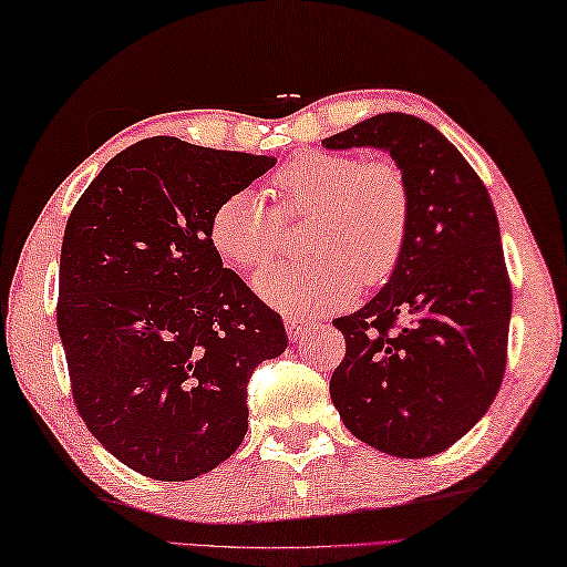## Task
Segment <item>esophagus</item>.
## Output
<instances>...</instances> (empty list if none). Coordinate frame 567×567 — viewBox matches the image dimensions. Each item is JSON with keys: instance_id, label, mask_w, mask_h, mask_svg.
<instances>
[{"instance_id": "esophagus-1", "label": "esophagus", "mask_w": 567, "mask_h": 567, "mask_svg": "<svg viewBox=\"0 0 567 567\" xmlns=\"http://www.w3.org/2000/svg\"><path fill=\"white\" fill-rule=\"evenodd\" d=\"M286 330H288V338L293 342H303L310 338V332H316L318 326L313 320H300V318H286Z\"/></svg>"}]
</instances>
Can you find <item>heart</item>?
Segmentation results:
<instances>
[{"instance_id": "obj_1", "label": "heart", "mask_w": 567, "mask_h": 567, "mask_svg": "<svg viewBox=\"0 0 567 567\" xmlns=\"http://www.w3.org/2000/svg\"><path fill=\"white\" fill-rule=\"evenodd\" d=\"M274 203L257 190L229 193L213 210L210 241L227 267L257 271L288 247V225L313 215L306 245L316 254L257 279L271 303L306 313L348 303L357 284L379 286L396 271L411 233V188L391 158L303 152L274 173Z\"/></svg>"}]
</instances>
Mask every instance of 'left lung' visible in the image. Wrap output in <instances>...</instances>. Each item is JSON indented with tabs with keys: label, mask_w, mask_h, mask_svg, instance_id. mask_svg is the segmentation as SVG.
<instances>
[{
	"label": "left lung",
	"mask_w": 567,
	"mask_h": 567,
	"mask_svg": "<svg viewBox=\"0 0 567 567\" xmlns=\"http://www.w3.org/2000/svg\"><path fill=\"white\" fill-rule=\"evenodd\" d=\"M322 144L386 148L411 188L396 271L364 308L332 320L348 344L332 403L381 453H443L487 413L506 369L512 281L492 198L465 156L413 114H377Z\"/></svg>",
	"instance_id": "1"
}]
</instances>
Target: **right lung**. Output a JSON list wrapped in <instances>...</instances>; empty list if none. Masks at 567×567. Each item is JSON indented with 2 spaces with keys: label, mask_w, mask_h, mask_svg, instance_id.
Listing matches in <instances>:
<instances>
[{
  "label": "right lung",
  "mask_w": 567,
  "mask_h": 567,
  "mask_svg": "<svg viewBox=\"0 0 567 567\" xmlns=\"http://www.w3.org/2000/svg\"><path fill=\"white\" fill-rule=\"evenodd\" d=\"M276 164L176 136L114 156L68 217L55 320L73 401L126 467L183 482L249 425L247 384L286 350L281 316L210 241L213 210Z\"/></svg>",
  "instance_id": "obj_1"
}]
</instances>
